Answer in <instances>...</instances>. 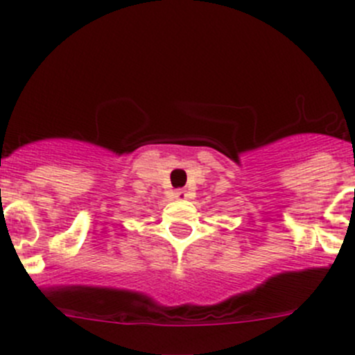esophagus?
I'll return each instance as SVG.
<instances>
[{
    "label": "esophagus",
    "instance_id": "obj_1",
    "mask_svg": "<svg viewBox=\"0 0 355 355\" xmlns=\"http://www.w3.org/2000/svg\"><path fill=\"white\" fill-rule=\"evenodd\" d=\"M174 195H176V198L178 200H188L189 198V191L188 189H176V191H174Z\"/></svg>",
    "mask_w": 355,
    "mask_h": 355
}]
</instances>
